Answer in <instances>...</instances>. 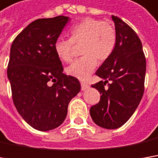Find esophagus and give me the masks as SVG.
I'll return each mask as SVG.
<instances>
[{
	"instance_id": "esophagus-1",
	"label": "esophagus",
	"mask_w": 158,
	"mask_h": 158,
	"mask_svg": "<svg viewBox=\"0 0 158 158\" xmlns=\"http://www.w3.org/2000/svg\"><path fill=\"white\" fill-rule=\"evenodd\" d=\"M89 88V86H88L87 83H84V82H82L81 83V90H86V89H88V88Z\"/></svg>"
}]
</instances>
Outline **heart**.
Wrapping results in <instances>:
<instances>
[{
	"label": "heart",
	"mask_w": 158,
	"mask_h": 158,
	"mask_svg": "<svg viewBox=\"0 0 158 158\" xmlns=\"http://www.w3.org/2000/svg\"><path fill=\"white\" fill-rule=\"evenodd\" d=\"M70 39L58 38L54 43V52L62 61L72 60L75 46L80 47L83 55L66 69L71 77L86 80L98 65V60H106L114 52L117 33L113 23L92 18H86L70 27Z\"/></svg>",
	"instance_id": "1"
}]
</instances>
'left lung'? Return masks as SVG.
Instances as JSON below:
<instances>
[{
    "instance_id": "8db88e82",
    "label": "left lung",
    "mask_w": 158,
    "mask_h": 158,
    "mask_svg": "<svg viewBox=\"0 0 158 158\" xmlns=\"http://www.w3.org/2000/svg\"><path fill=\"white\" fill-rule=\"evenodd\" d=\"M112 19L117 33L115 49L96 71L105 81L92 85L101 97L89 111L96 124L109 130L120 128L133 114L143 97L146 75V58L139 37L121 19L115 16Z\"/></svg>"
}]
</instances>
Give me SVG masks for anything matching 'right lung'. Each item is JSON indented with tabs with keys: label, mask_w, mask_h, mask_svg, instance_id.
<instances>
[{
	"label": "right lung",
	"mask_w": 158,
	"mask_h": 158,
	"mask_svg": "<svg viewBox=\"0 0 158 158\" xmlns=\"http://www.w3.org/2000/svg\"><path fill=\"white\" fill-rule=\"evenodd\" d=\"M68 20L65 16L36 19L10 47L7 74L13 103L24 120L38 131L60 126L70 100L80 91L79 79L63 73L53 47Z\"/></svg>",
	"instance_id": "add662e5"
}]
</instances>
